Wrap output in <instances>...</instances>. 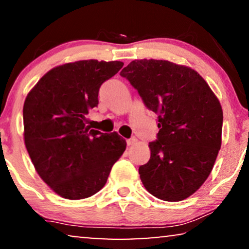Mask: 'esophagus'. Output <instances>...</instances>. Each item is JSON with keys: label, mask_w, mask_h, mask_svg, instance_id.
Returning a JSON list of instances; mask_svg holds the SVG:
<instances>
[{"label": "esophagus", "mask_w": 249, "mask_h": 249, "mask_svg": "<svg viewBox=\"0 0 249 249\" xmlns=\"http://www.w3.org/2000/svg\"><path fill=\"white\" fill-rule=\"evenodd\" d=\"M126 142H127V145H133V144H135L136 142H138V139H136L135 136H133V138L128 139Z\"/></svg>", "instance_id": "esophagus-1"}]
</instances>
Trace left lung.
Here are the masks:
<instances>
[{
  "instance_id": "8db88e82",
  "label": "left lung",
  "mask_w": 249,
  "mask_h": 249,
  "mask_svg": "<svg viewBox=\"0 0 249 249\" xmlns=\"http://www.w3.org/2000/svg\"><path fill=\"white\" fill-rule=\"evenodd\" d=\"M121 75L158 115L150 160L139 174L150 194L168 202L191 196L206 180L221 148L223 114L205 80L187 66L136 59Z\"/></svg>"
}]
</instances>
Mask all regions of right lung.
<instances>
[{"instance_id": "1", "label": "right lung", "mask_w": 249, "mask_h": 249, "mask_svg": "<svg viewBox=\"0 0 249 249\" xmlns=\"http://www.w3.org/2000/svg\"><path fill=\"white\" fill-rule=\"evenodd\" d=\"M124 63L79 61L47 72L23 105L24 143L37 173L59 196L82 199L99 192L126 149L116 132L86 124L101 85Z\"/></svg>"}]
</instances>
